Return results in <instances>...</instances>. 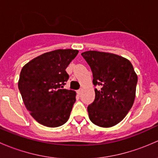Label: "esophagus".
<instances>
[{"instance_id": "34e87169", "label": "esophagus", "mask_w": 158, "mask_h": 158, "mask_svg": "<svg viewBox=\"0 0 158 158\" xmlns=\"http://www.w3.org/2000/svg\"><path fill=\"white\" fill-rule=\"evenodd\" d=\"M81 92H82V89H79V90H77V92H77L78 95H80Z\"/></svg>"}]
</instances>
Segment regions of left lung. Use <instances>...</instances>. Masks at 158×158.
I'll list each match as a JSON object with an SVG mask.
<instances>
[{
  "mask_svg": "<svg viewBox=\"0 0 158 158\" xmlns=\"http://www.w3.org/2000/svg\"><path fill=\"white\" fill-rule=\"evenodd\" d=\"M81 55L90 66L95 98L88 106L91 122L110 128L122 122L135 98L138 76L126 58L114 53L89 50Z\"/></svg>",
  "mask_w": 158,
  "mask_h": 158,
  "instance_id": "1",
  "label": "left lung"
}]
</instances>
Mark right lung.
<instances>
[{"instance_id":"right-lung-1","label":"right lung","mask_w":158,"mask_h":158,"mask_svg":"<svg viewBox=\"0 0 158 158\" xmlns=\"http://www.w3.org/2000/svg\"><path fill=\"white\" fill-rule=\"evenodd\" d=\"M78 52L71 49L50 51L22 68L18 88L23 103L32 117L44 126H61L69 119L76 93L63 85L69 79L66 69Z\"/></svg>"}]
</instances>
